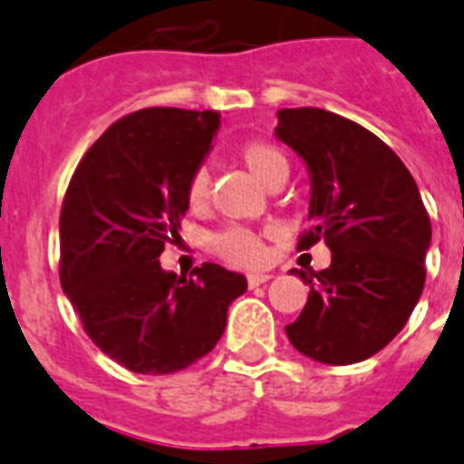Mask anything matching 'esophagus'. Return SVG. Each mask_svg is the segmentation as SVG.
<instances>
[{
    "label": "esophagus",
    "instance_id": "esophagus-1",
    "mask_svg": "<svg viewBox=\"0 0 464 464\" xmlns=\"http://www.w3.org/2000/svg\"><path fill=\"white\" fill-rule=\"evenodd\" d=\"M273 276H268V273H249L246 276V283H249V288H256V285H264V283L271 281Z\"/></svg>",
    "mask_w": 464,
    "mask_h": 464
}]
</instances>
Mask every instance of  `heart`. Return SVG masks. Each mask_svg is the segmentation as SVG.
<instances>
[{"label": "heart", "instance_id": "b5f03b06", "mask_svg": "<svg viewBox=\"0 0 464 464\" xmlns=\"http://www.w3.org/2000/svg\"><path fill=\"white\" fill-rule=\"evenodd\" d=\"M239 160L244 161V167L249 169V174L256 179L258 183L268 186L281 176H288V160L278 147L268 145V142H246L239 150ZM210 196V179H208L206 169L193 171L186 186V203L191 210H203ZM213 249L218 256H222L229 264L237 266H256L264 261V242L256 232L244 227L225 229L222 235L213 239Z\"/></svg>", "mask_w": 464, "mask_h": 464}]
</instances>
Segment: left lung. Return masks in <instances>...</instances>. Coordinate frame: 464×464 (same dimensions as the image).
<instances>
[{
	"label": "left lung",
	"mask_w": 464,
	"mask_h": 464,
	"mask_svg": "<svg viewBox=\"0 0 464 464\" xmlns=\"http://www.w3.org/2000/svg\"><path fill=\"white\" fill-rule=\"evenodd\" d=\"M276 138L310 176L300 249L324 239L332 251L324 271H290L310 295L285 334L312 361L361 362L401 332L423 293L430 220L419 186L382 140L329 111H278Z\"/></svg>",
	"instance_id": "8db88e82"
}]
</instances>
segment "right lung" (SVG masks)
<instances>
[{
	"mask_svg": "<svg viewBox=\"0 0 464 464\" xmlns=\"http://www.w3.org/2000/svg\"><path fill=\"white\" fill-rule=\"evenodd\" d=\"M215 111L145 109L113 123L79 161L60 213V283L103 353L142 375L188 368L225 334L242 273L160 264L179 237L186 186L213 150Z\"/></svg>",
	"mask_w": 464,
	"mask_h": 464,
	"instance_id": "1",
	"label": "right lung"
}]
</instances>
